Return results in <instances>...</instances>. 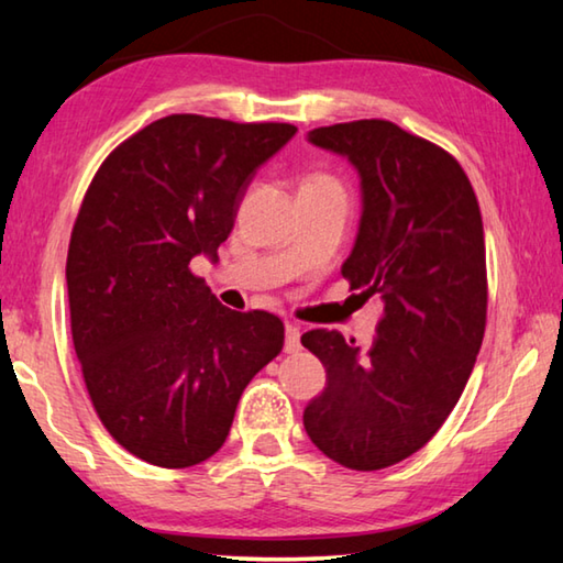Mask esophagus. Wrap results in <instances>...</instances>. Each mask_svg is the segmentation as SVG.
Listing matches in <instances>:
<instances>
[{"mask_svg": "<svg viewBox=\"0 0 563 563\" xmlns=\"http://www.w3.org/2000/svg\"><path fill=\"white\" fill-rule=\"evenodd\" d=\"M300 350V325L298 322H288L285 325V352H298Z\"/></svg>", "mask_w": 563, "mask_h": 563, "instance_id": "esophagus-1", "label": "esophagus"}]
</instances>
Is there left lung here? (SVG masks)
I'll list each match as a JSON object with an SVG mask.
<instances>
[{
	"label": "left lung",
	"mask_w": 563,
	"mask_h": 563,
	"mask_svg": "<svg viewBox=\"0 0 563 563\" xmlns=\"http://www.w3.org/2000/svg\"><path fill=\"white\" fill-rule=\"evenodd\" d=\"M308 139L357 168L362 216L342 278L385 310L367 350L338 330L305 332L328 385L302 424L332 462L375 472L422 450L472 375L487 325L482 213L460 161L393 121L335 123Z\"/></svg>",
	"instance_id": "1"
}]
</instances>
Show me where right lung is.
<instances>
[{
    "label": "right lung",
    "instance_id": "right-lung-1",
    "mask_svg": "<svg viewBox=\"0 0 563 563\" xmlns=\"http://www.w3.org/2000/svg\"><path fill=\"white\" fill-rule=\"evenodd\" d=\"M295 131L170 113L113 148L84 196L66 255L71 340L101 424L139 460L213 456L283 350L278 316L225 308L190 261L218 258L255 168Z\"/></svg>",
    "mask_w": 563,
    "mask_h": 563
}]
</instances>
